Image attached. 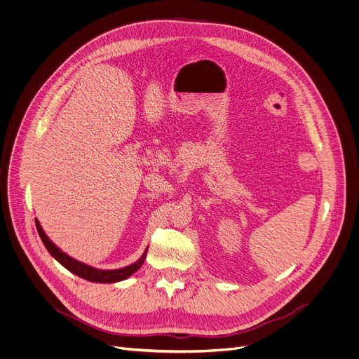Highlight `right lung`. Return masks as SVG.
<instances>
[{
	"mask_svg": "<svg viewBox=\"0 0 359 359\" xmlns=\"http://www.w3.org/2000/svg\"><path fill=\"white\" fill-rule=\"evenodd\" d=\"M35 224H36V229H38V233L41 236V240L43 243V245L46 247V250L49 251V254L59 262L62 264L66 269H69L72 273L86 279V280H90V282H97V283H114V282H119V280H124L127 278H130L133 273H135L141 266L142 264L145 262V258H147V252L148 250L144 252V255L133 265L130 266H126L123 269H114V271H101V269H95V268H91L88 265H84L73 258H70L69 255H66L65 252H62L45 235L41 224L38 219H35Z\"/></svg>",
	"mask_w": 359,
	"mask_h": 359,
	"instance_id": "1",
	"label": "right lung"
}]
</instances>
